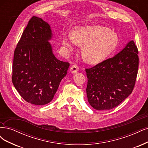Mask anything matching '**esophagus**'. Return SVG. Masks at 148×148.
I'll use <instances>...</instances> for the list:
<instances>
[{
  "label": "esophagus",
  "mask_w": 148,
  "mask_h": 148,
  "mask_svg": "<svg viewBox=\"0 0 148 148\" xmlns=\"http://www.w3.org/2000/svg\"><path fill=\"white\" fill-rule=\"evenodd\" d=\"M79 66L78 65L76 64H74L73 65L72 67H71L70 68V71L71 72L73 73H75L78 72V71L79 70Z\"/></svg>",
  "instance_id": "esophagus-1"
}]
</instances>
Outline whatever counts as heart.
<instances>
[{"label":"heart","instance_id":"1","mask_svg":"<svg viewBox=\"0 0 148 148\" xmlns=\"http://www.w3.org/2000/svg\"><path fill=\"white\" fill-rule=\"evenodd\" d=\"M119 38L114 32L100 25L76 28L72 36H64L62 44L72 49L76 44H84L82 53L86 62L97 64L105 60L118 47Z\"/></svg>","mask_w":148,"mask_h":148}]
</instances>
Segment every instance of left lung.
Masks as SVG:
<instances>
[{"instance_id":"left-lung-1","label":"left lung","mask_w":148,"mask_h":148,"mask_svg":"<svg viewBox=\"0 0 148 148\" xmlns=\"http://www.w3.org/2000/svg\"><path fill=\"white\" fill-rule=\"evenodd\" d=\"M138 51L132 40L114 57L85 69L88 100L97 110L113 109L132 94L138 73Z\"/></svg>"}]
</instances>
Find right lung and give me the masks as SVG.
Here are the masks:
<instances>
[{
  "mask_svg": "<svg viewBox=\"0 0 148 148\" xmlns=\"http://www.w3.org/2000/svg\"><path fill=\"white\" fill-rule=\"evenodd\" d=\"M51 38L49 25L32 16L14 50L13 84L22 98L33 105L53 100L70 66L54 56L48 42Z\"/></svg>",
  "mask_w": 148,
  "mask_h": 148,
  "instance_id": "add662e5",
  "label": "right lung"
}]
</instances>
